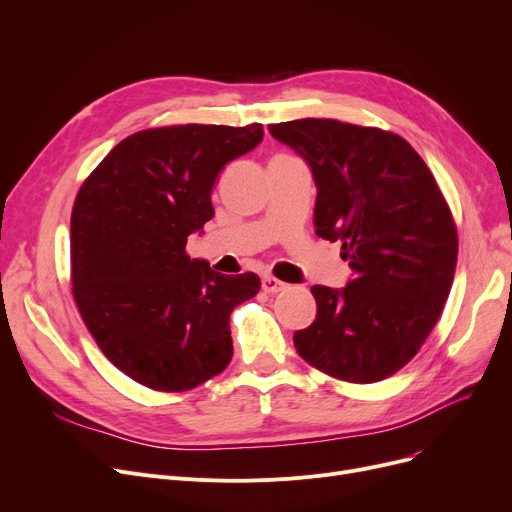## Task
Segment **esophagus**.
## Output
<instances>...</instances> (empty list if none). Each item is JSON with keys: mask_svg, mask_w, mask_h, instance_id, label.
I'll list each match as a JSON object with an SVG mask.
<instances>
[{"mask_svg": "<svg viewBox=\"0 0 512 512\" xmlns=\"http://www.w3.org/2000/svg\"><path fill=\"white\" fill-rule=\"evenodd\" d=\"M261 288H263L267 294H276V292L286 290V288H288V284H286V282H282V280H278V278H274V276H263V280H261Z\"/></svg>", "mask_w": 512, "mask_h": 512, "instance_id": "1", "label": "esophagus"}]
</instances>
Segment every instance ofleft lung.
<instances>
[{
	"mask_svg": "<svg viewBox=\"0 0 512 512\" xmlns=\"http://www.w3.org/2000/svg\"><path fill=\"white\" fill-rule=\"evenodd\" d=\"M317 186L315 232L342 242L353 280L313 286L315 321L294 332L297 353L351 384H373L421 348L454 280L459 236L421 155L394 132L330 118L270 124Z\"/></svg>",
	"mask_w": 512,
	"mask_h": 512,
	"instance_id": "left-lung-1",
	"label": "left lung"
}]
</instances>
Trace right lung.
<instances>
[{"label": "right lung", "instance_id": "add662e5", "mask_svg": "<svg viewBox=\"0 0 512 512\" xmlns=\"http://www.w3.org/2000/svg\"><path fill=\"white\" fill-rule=\"evenodd\" d=\"M261 139L257 122L147 128L80 186L70 218L74 301L101 353L137 384L184 392L228 367L230 313L261 280L213 272L186 255V240L213 218L222 168Z\"/></svg>", "mask_w": 512, "mask_h": 512}]
</instances>
